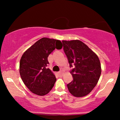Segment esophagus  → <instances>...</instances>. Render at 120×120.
Returning a JSON list of instances; mask_svg holds the SVG:
<instances>
[{
  "instance_id": "34e87169",
  "label": "esophagus",
  "mask_w": 120,
  "mask_h": 120,
  "mask_svg": "<svg viewBox=\"0 0 120 120\" xmlns=\"http://www.w3.org/2000/svg\"><path fill=\"white\" fill-rule=\"evenodd\" d=\"M63 73H63L62 71H59V72H58V74H59V75H61H61H63Z\"/></svg>"
}]
</instances>
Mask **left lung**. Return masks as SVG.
<instances>
[{
  "mask_svg": "<svg viewBox=\"0 0 120 120\" xmlns=\"http://www.w3.org/2000/svg\"><path fill=\"white\" fill-rule=\"evenodd\" d=\"M63 49L68 58L73 80L67 85L69 91L76 97L86 96L93 90L101 74L98 56L79 40L63 41Z\"/></svg>",
  "mask_w": 120,
  "mask_h": 120,
  "instance_id": "1",
  "label": "left lung"
}]
</instances>
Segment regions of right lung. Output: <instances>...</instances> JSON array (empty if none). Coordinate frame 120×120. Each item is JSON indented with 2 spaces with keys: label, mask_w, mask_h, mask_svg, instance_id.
Segmentation results:
<instances>
[{
  "label": "right lung",
  "mask_w": 120,
  "mask_h": 120,
  "mask_svg": "<svg viewBox=\"0 0 120 120\" xmlns=\"http://www.w3.org/2000/svg\"><path fill=\"white\" fill-rule=\"evenodd\" d=\"M61 41L43 38L27 49L20 62V74L26 86L35 94L45 95L51 90L56 78L47 68L48 57L56 49L62 48Z\"/></svg>",
  "instance_id": "add662e5"
}]
</instances>
